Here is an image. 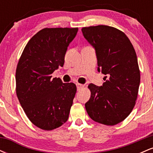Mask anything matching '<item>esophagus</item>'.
<instances>
[{"instance_id": "1", "label": "esophagus", "mask_w": 153, "mask_h": 153, "mask_svg": "<svg viewBox=\"0 0 153 153\" xmlns=\"http://www.w3.org/2000/svg\"><path fill=\"white\" fill-rule=\"evenodd\" d=\"M76 86H77V88H78V91H80L83 88L84 85H82V84H80V83H77Z\"/></svg>"}]
</instances>
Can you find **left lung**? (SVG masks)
<instances>
[{
	"mask_svg": "<svg viewBox=\"0 0 153 153\" xmlns=\"http://www.w3.org/2000/svg\"><path fill=\"white\" fill-rule=\"evenodd\" d=\"M83 36L96 50L98 71L106 75L101 86L88 85L91 98L85 106L96 122L113 126L132 111L140 82L137 57L130 40L111 26L83 27Z\"/></svg>",
	"mask_w": 153,
	"mask_h": 153,
	"instance_id": "left-lung-1",
	"label": "left lung"
}]
</instances>
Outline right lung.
Returning a JSON list of instances; mask_svg holds the SVG:
<instances>
[{"mask_svg":"<svg viewBox=\"0 0 153 153\" xmlns=\"http://www.w3.org/2000/svg\"><path fill=\"white\" fill-rule=\"evenodd\" d=\"M78 28H45L33 36L23 51L16 71V95L29 120L44 130L68 121L76 93L73 82L52 78L62 67Z\"/></svg>","mask_w":153,"mask_h":153,"instance_id":"add662e5","label":"right lung"}]
</instances>
